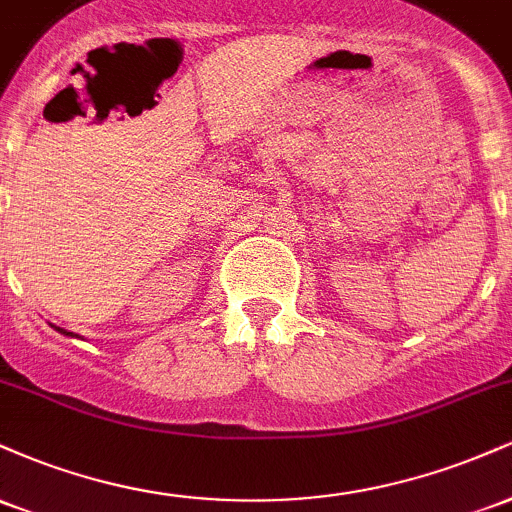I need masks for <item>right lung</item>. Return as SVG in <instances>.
Masks as SVG:
<instances>
[{"label":"right lung","instance_id":"add662e5","mask_svg":"<svg viewBox=\"0 0 512 512\" xmlns=\"http://www.w3.org/2000/svg\"><path fill=\"white\" fill-rule=\"evenodd\" d=\"M50 327H55V325H50ZM55 330L60 332V334H67V337H79V334H74V332H67V330H62V327H55Z\"/></svg>","mask_w":512,"mask_h":512}]
</instances>
